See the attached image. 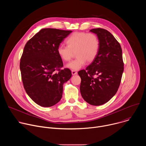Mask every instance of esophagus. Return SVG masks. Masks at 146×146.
<instances>
[{"label": "esophagus", "mask_w": 146, "mask_h": 146, "mask_svg": "<svg viewBox=\"0 0 146 146\" xmlns=\"http://www.w3.org/2000/svg\"><path fill=\"white\" fill-rule=\"evenodd\" d=\"M72 75H76L77 74V72H76L75 70H72Z\"/></svg>", "instance_id": "1"}]
</instances>
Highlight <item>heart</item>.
<instances>
[{
  "label": "heart",
  "mask_w": 146,
  "mask_h": 146,
  "mask_svg": "<svg viewBox=\"0 0 146 146\" xmlns=\"http://www.w3.org/2000/svg\"><path fill=\"white\" fill-rule=\"evenodd\" d=\"M67 46L60 45L57 53L60 58L65 62L70 61L73 53L76 59L69 63L66 67L72 70H78L86 63L92 62L97 56L99 49V40L93 33L76 32L73 33L66 40Z\"/></svg>",
  "instance_id": "1"
}]
</instances>
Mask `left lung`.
I'll list each match as a JSON object with an SVG mask.
<instances>
[{
  "label": "left lung",
  "mask_w": 146,
  "mask_h": 146,
  "mask_svg": "<svg viewBox=\"0 0 146 146\" xmlns=\"http://www.w3.org/2000/svg\"><path fill=\"white\" fill-rule=\"evenodd\" d=\"M99 40L97 56L92 63L78 72L81 77L82 98L94 106L109 101L116 94L123 72L122 49L113 35L106 29L90 30Z\"/></svg>",
  "instance_id": "1"
}]
</instances>
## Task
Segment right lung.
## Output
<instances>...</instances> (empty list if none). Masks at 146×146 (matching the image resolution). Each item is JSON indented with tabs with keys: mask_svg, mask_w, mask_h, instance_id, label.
<instances>
[{
	"mask_svg": "<svg viewBox=\"0 0 146 146\" xmlns=\"http://www.w3.org/2000/svg\"><path fill=\"white\" fill-rule=\"evenodd\" d=\"M72 31L54 28L41 29L24 47L20 60L24 87L28 96L42 107H51L62 98L63 85L72 77L63 67L57 48Z\"/></svg>",
	"mask_w": 146,
	"mask_h": 146,
	"instance_id": "right-lung-1",
	"label": "right lung"
}]
</instances>
